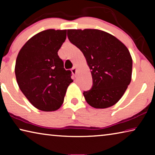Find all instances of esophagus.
Instances as JSON below:
<instances>
[{
	"instance_id": "1",
	"label": "esophagus",
	"mask_w": 155,
	"mask_h": 155,
	"mask_svg": "<svg viewBox=\"0 0 155 155\" xmlns=\"http://www.w3.org/2000/svg\"><path fill=\"white\" fill-rule=\"evenodd\" d=\"M71 71L73 74H77V66H76V65H74V66L72 68Z\"/></svg>"
}]
</instances>
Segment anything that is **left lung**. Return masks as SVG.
Masks as SVG:
<instances>
[{"mask_svg":"<svg viewBox=\"0 0 155 155\" xmlns=\"http://www.w3.org/2000/svg\"><path fill=\"white\" fill-rule=\"evenodd\" d=\"M70 41L85 56L93 80L90 90L84 91L94 108L105 109L124 95L132 77V57L124 44L115 36L98 29H68Z\"/></svg>","mask_w":155,"mask_h":155,"instance_id":"1","label":"left lung"}]
</instances>
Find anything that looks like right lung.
<instances>
[{
	"instance_id": "1",
	"label": "right lung",
	"mask_w": 155,
	"mask_h": 155,
	"mask_svg": "<svg viewBox=\"0 0 155 155\" xmlns=\"http://www.w3.org/2000/svg\"><path fill=\"white\" fill-rule=\"evenodd\" d=\"M67 30L48 29L36 34L18 54L15 74L28 101L39 110L54 111L62 105L73 80L57 52L66 39Z\"/></svg>"
}]
</instances>
